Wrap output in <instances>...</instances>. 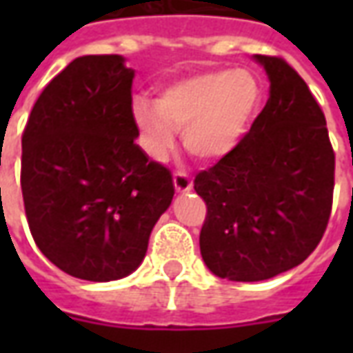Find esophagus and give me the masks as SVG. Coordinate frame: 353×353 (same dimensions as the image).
<instances>
[{"instance_id":"1","label":"esophagus","mask_w":353,"mask_h":353,"mask_svg":"<svg viewBox=\"0 0 353 353\" xmlns=\"http://www.w3.org/2000/svg\"><path fill=\"white\" fill-rule=\"evenodd\" d=\"M174 187L177 192H187L192 189V179L187 176V172L183 170H177L174 174Z\"/></svg>"}]
</instances>
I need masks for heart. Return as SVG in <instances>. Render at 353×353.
Here are the masks:
<instances>
[{
	"label": "heart",
	"mask_w": 353,
	"mask_h": 353,
	"mask_svg": "<svg viewBox=\"0 0 353 353\" xmlns=\"http://www.w3.org/2000/svg\"><path fill=\"white\" fill-rule=\"evenodd\" d=\"M259 101V87L245 72L196 73L161 92L159 100L139 98L134 123L154 159H162L183 128V143L196 159H219L244 136Z\"/></svg>",
	"instance_id": "b5f03b06"
}]
</instances>
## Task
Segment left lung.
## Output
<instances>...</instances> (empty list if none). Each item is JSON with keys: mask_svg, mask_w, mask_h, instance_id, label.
Segmentation results:
<instances>
[{"mask_svg": "<svg viewBox=\"0 0 353 353\" xmlns=\"http://www.w3.org/2000/svg\"><path fill=\"white\" fill-rule=\"evenodd\" d=\"M270 96L236 147L194 177L206 202L200 253L232 281H261L301 265L327 229L334 151L308 85L280 57L255 54Z\"/></svg>", "mask_w": 353, "mask_h": 353, "instance_id": "1", "label": "left lung"}]
</instances>
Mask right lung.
Segmentation results:
<instances>
[{"mask_svg": "<svg viewBox=\"0 0 353 353\" xmlns=\"http://www.w3.org/2000/svg\"><path fill=\"white\" fill-rule=\"evenodd\" d=\"M132 79L119 54L75 58L43 88L22 134L30 232L52 265L81 280L134 272L174 199L170 170L134 141Z\"/></svg>", "mask_w": 353, "mask_h": 353, "instance_id": "obj_1", "label": "right lung"}]
</instances>
